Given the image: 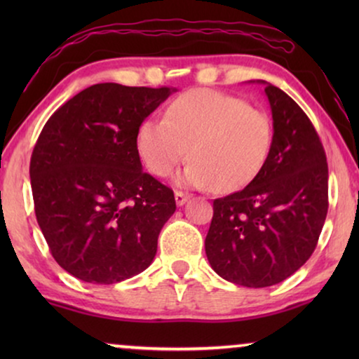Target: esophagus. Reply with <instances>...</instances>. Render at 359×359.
Returning a JSON list of instances; mask_svg holds the SVG:
<instances>
[{
    "label": "esophagus",
    "instance_id": "1",
    "mask_svg": "<svg viewBox=\"0 0 359 359\" xmlns=\"http://www.w3.org/2000/svg\"><path fill=\"white\" fill-rule=\"evenodd\" d=\"M188 199H189V194L183 193V191H176V193H175V201H176V204H178V205H183Z\"/></svg>",
    "mask_w": 359,
    "mask_h": 359
}]
</instances>
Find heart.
Returning <instances> with one entry per match:
<instances>
[{
  "instance_id": "b5f03b06",
  "label": "heart",
  "mask_w": 359,
  "mask_h": 359,
  "mask_svg": "<svg viewBox=\"0 0 359 359\" xmlns=\"http://www.w3.org/2000/svg\"><path fill=\"white\" fill-rule=\"evenodd\" d=\"M150 173L170 176L189 149L181 184L233 193L259 175L271 151L273 121L266 111L225 93L186 91L170 102L165 119L147 117L135 135Z\"/></svg>"
}]
</instances>
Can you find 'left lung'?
<instances>
[{"label":"left lung","instance_id":"obj_1","mask_svg":"<svg viewBox=\"0 0 359 359\" xmlns=\"http://www.w3.org/2000/svg\"><path fill=\"white\" fill-rule=\"evenodd\" d=\"M264 85L273 114L266 165L242 191L214 201L205 255L220 278L268 287L311 258L328 210L325 150L291 96Z\"/></svg>","mask_w":359,"mask_h":359}]
</instances>
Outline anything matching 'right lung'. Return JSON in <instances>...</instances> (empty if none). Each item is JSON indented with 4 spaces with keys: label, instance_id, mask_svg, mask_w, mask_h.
<instances>
[{
    "label": "right lung",
    "instance_id": "right-lung-1",
    "mask_svg": "<svg viewBox=\"0 0 359 359\" xmlns=\"http://www.w3.org/2000/svg\"><path fill=\"white\" fill-rule=\"evenodd\" d=\"M175 90L97 83L50 116L32 150L34 210L52 257L85 283L114 284L150 266L176 210L142 170L135 135Z\"/></svg>",
    "mask_w": 359,
    "mask_h": 359
}]
</instances>
